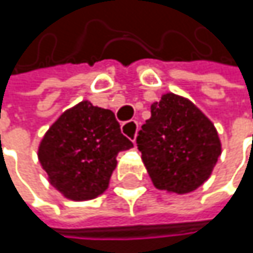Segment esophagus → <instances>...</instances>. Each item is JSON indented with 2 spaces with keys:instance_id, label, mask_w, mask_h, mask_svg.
I'll use <instances>...</instances> for the list:
<instances>
[{
  "instance_id": "obj_1",
  "label": "esophagus",
  "mask_w": 253,
  "mask_h": 253,
  "mask_svg": "<svg viewBox=\"0 0 253 253\" xmlns=\"http://www.w3.org/2000/svg\"><path fill=\"white\" fill-rule=\"evenodd\" d=\"M137 130H139V125L136 120H128L126 123L122 125V131L126 134L128 139H131L133 142L136 140V134H137Z\"/></svg>"
}]
</instances>
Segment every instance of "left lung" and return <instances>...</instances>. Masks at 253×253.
Instances as JSON below:
<instances>
[{
  "label": "left lung",
  "instance_id": "left-lung-1",
  "mask_svg": "<svg viewBox=\"0 0 253 253\" xmlns=\"http://www.w3.org/2000/svg\"><path fill=\"white\" fill-rule=\"evenodd\" d=\"M136 143L154 186L178 195L199 187L221 154L214 125L174 93L151 105V119L139 130Z\"/></svg>",
  "mask_w": 253,
  "mask_h": 253
}]
</instances>
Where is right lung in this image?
I'll return each instance as SVG.
<instances>
[{"label":"right lung","mask_w":253,"mask_h":253,"mask_svg":"<svg viewBox=\"0 0 253 253\" xmlns=\"http://www.w3.org/2000/svg\"><path fill=\"white\" fill-rule=\"evenodd\" d=\"M131 146L111 110L82 101L49 127L38 157L58 192L87 201L105 192L119 152Z\"/></svg>","instance_id":"obj_1"}]
</instances>
